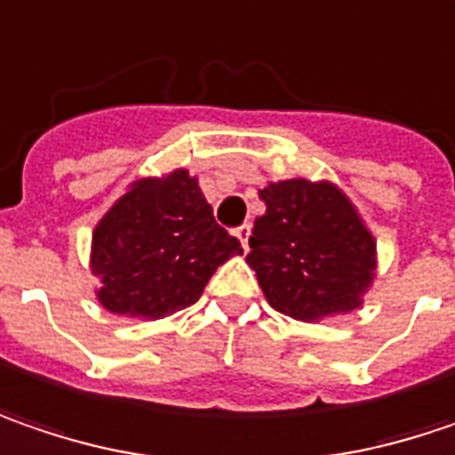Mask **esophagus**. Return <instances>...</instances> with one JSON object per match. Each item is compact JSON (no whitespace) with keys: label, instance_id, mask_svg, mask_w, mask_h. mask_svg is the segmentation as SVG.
Segmentation results:
<instances>
[{"label":"esophagus","instance_id":"esophagus-1","mask_svg":"<svg viewBox=\"0 0 455 455\" xmlns=\"http://www.w3.org/2000/svg\"><path fill=\"white\" fill-rule=\"evenodd\" d=\"M235 233V238L240 240V245H243V251H248V235H251V225H240L233 230Z\"/></svg>","mask_w":455,"mask_h":455}]
</instances>
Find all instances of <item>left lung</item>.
<instances>
[{
  "label": "left lung",
  "instance_id": "8db88e82",
  "mask_svg": "<svg viewBox=\"0 0 455 455\" xmlns=\"http://www.w3.org/2000/svg\"><path fill=\"white\" fill-rule=\"evenodd\" d=\"M266 215L253 222L245 261L268 305L312 323L351 312L374 282L376 243L335 184L289 179L259 192Z\"/></svg>",
  "mask_w": 455,
  "mask_h": 455
}]
</instances>
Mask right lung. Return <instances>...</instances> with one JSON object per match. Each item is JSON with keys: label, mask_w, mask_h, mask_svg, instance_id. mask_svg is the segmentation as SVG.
<instances>
[{"label": "right lung", "mask_w": 455, "mask_h": 455, "mask_svg": "<svg viewBox=\"0 0 455 455\" xmlns=\"http://www.w3.org/2000/svg\"><path fill=\"white\" fill-rule=\"evenodd\" d=\"M240 240L220 228L189 171L140 179L100 220L92 274L104 309L158 320L194 305L220 263L240 256Z\"/></svg>", "instance_id": "obj_1"}]
</instances>
